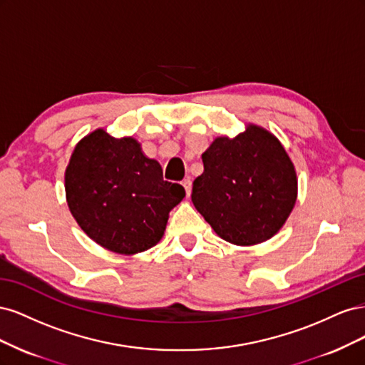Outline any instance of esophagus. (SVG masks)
<instances>
[{
	"mask_svg": "<svg viewBox=\"0 0 365 365\" xmlns=\"http://www.w3.org/2000/svg\"><path fill=\"white\" fill-rule=\"evenodd\" d=\"M182 187L185 189V195L190 196V193H192V181L190 180H184L182 181Z\"/></svg>",
	"mask_w": 365,
	"mask_h": 365,
	"instance_id": "1",
	"label": "esophagus"
}]
</instances>
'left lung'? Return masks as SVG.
Returning <instances> with one entry per match:
<instances>
[{"instance_id":"left-lung-1","label":"left lung","mask_w":365,"mask_h":365,"mask_svg":"<svg viewBox=\"0 0 365 365\" xmlns=\"http://www.w3.org/2000/svg\"><path fill=\"white\" fill-rule=\"evenodd\" d=\"M202 163L192 201L220 237L254 245L283 227L295 204L297 175L268 130L251 125L235 138L219 137L202 153Z\"/></svg>"}]
</instances>
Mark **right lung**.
<instances>
[{"label":"right lung","mask_w":365,"mask_h":365,"mask_svg":"<svg viewBox=\"0 0 365 365\" xmlns=\"http://www.w3.org/2000/svg\"><path fill=\"white\" fill-rule=\"evenodd\" d=\"M70 212L98 245L135 254L157 245L169 212L182 201L181 184L163 180L158 161L138 143L97 129L76 146L65 172Z\"/></svg>","instance_id":"add662e5"}]
</instances>
